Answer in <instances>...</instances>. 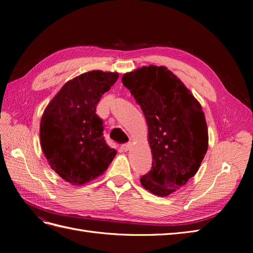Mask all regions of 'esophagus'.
Here are the masks:
<instances>
[{
  "label": "esophagus",
  "mask_w": 253,
  "mask_h": 253,
  "mask_svg": "<svg viewBox=\"0 0 253 253\" xmlns=\"http://www.w3.org/2000/svg\"><path fill=\"white\" fill-rule=\"evenodd\" d=\"M132 147V144L131 143H126V144H123L122 145V150H124V151H128V150H130V148Z\"/></svg>",
  "instance_id": "34e87169"
}]
</instances>
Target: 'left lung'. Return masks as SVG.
I'll list each match as a JSON object with an SVG mask.
<instances>
[{
  "mask_svg": "<svg viewBox=\"0 0 253 253\" xmlns=\"http://www.w3.org/2000/svg\"><path fill=\"white\" fill-rule=\"evenodd\" d=\"M122 82L141 106L148 124L153 162L141 183L166 197L197 173L207 154L209 134L201 105L165 67L149 65L126 73Z\"/></svg>",
  "mask_w": 253,
  "mask_h": 253,
  "instance_id": "1",
  "label": "left lung"
}]
</instances>
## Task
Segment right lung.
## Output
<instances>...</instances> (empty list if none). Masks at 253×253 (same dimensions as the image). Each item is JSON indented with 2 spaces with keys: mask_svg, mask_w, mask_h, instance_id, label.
I'll return each mask as SVG.
<instances>
[{
  "mask_svg": "<svg viewBox=\"0 0 253 253\" xmlns=\"http://www.w3.org/2000/svg\"><path fill=\"white\" fill-rule=\"evenodd\" d=\"M118 73L91 71L68 81L43 111L40 136L42 152L62 179L82 185L102 175L117 152L103 136L96 114L102 95Z\"/></svg>",
  "mask_w": 253,
  "mask_h": 253,
  "instance_id": "1",
  "label": "right lung"
}]
</instances>
